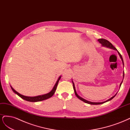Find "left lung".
I'll return each mask as SVG.
<instances>
[{
  "instance_id": "1",
  "label": "left lung",
  "mask_w": 130,
  "mask_h": 130,
  "mask_svg": "<svg viewBox=\"0 0 130 130\" xmlns=\"http://www.w3.org/2000/svg\"><path fill=\"white\" fill-rule=\"evenodd\" d=\"M98 41H99V42L100 44H102V45L103 46H106V47H109V48H112V49H114V50H117V51H118V50H117L116 49V48L115 46H113V45L109 41H108L107 40L105 39H103V38H101V39H98ZM118 54H119V55L120 58L121 59V60H122L123 64V65H124V61H123V59L122 56H121L120 53L118 51ZM124 72H123V78H124ZM72 83H73V89H74V93H75V94H76V95L77 97V98H79L80 100H82L83 102H85V103H87V104H91V105H99V104H103V103H105V102H108V101H110V100H111V99H112L113 98L115 97V96H116V95L117 94V93H116V94L113 96V97H112L110 99H108L107 100H106V101L102 102V103H93V102H89V101H87V100H85V99H83V98L80 97V96H79V95H78V94H77V92H76V88H75V86H74V83L73 82V81H72ZM122 82H123V81L121 82V83H120V86H121V84H122Z\"/></svg>"
}]
</instances>
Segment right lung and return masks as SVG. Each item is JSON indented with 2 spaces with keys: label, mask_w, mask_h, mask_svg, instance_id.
Instances as JSON below:
<instances>
[{
  "label": "right lung",
  "mask_w": 130,
  "mask_h": 130,
  "mask_svg": "<svg viewBox=\"0 0 130 130\" xmlns=\"http://www.w3.org/2000/svg\"><path fill=\"white\" fill-rule=\"evenodd\" d=\"M60 78H61V76H60L59 77V78H58V79L55 85L54 86L53 89L51 90V92H50L49 93H48L47 94L41 95H38V96H36V97H27V96L23 95L22 94L19 93L18 92H17L14 89H13V87H12V86H11V87L12 91H13L15 94H17L18 95H19V97L22 98V99L26 100V101L31 102H40V101H42V100H45V99H47L51 98L52 96L54 94V92H55V91L56 90L58 82H59V80H60Z\"/></svg>",
  "instance_id": "add662e5"
}]
</instances>
